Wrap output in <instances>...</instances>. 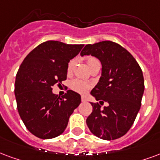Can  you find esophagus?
Masks as SVG:
<instances>
[{"instance_id": "1", "label": "esophagus", "mask_w": 160, "mask_h": 160, "mask_svg": "<svg viewBox=\"0 0 160 160\" xmlns=\"http://www.w3.org/2000/svg\"><path fill=\"white\" fill-rule=\"evenodd\" d=\"M81 101L82 102H86V98L85 97H81Z\"/></svg>"}]
</instances>
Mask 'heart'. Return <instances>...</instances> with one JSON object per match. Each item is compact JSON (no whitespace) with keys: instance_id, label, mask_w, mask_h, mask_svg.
<instances>
[{"instance_id":"1","label":"heart","mask_w":160,"mask_h":160,"mask_svg":"<svg viewBox=\"0 0 160 160\" xmlns=\"http://www.w3.org/2000/svg\"><path fill=\"white\" fill-rule=\"evenodd\" d=\"M95 61H98L97 59L94 58H90L87 60V62H88V65L91 64L92 62H95ZM73 69V62H68V68H67V71L68 73H71V71ZM70 86L72 89L75 91V92H79V93H86L89 91L90 89V85L87 82H85L83 80H79V79H76V80H74L71 81Z\"/></svg>"}]
</instances>
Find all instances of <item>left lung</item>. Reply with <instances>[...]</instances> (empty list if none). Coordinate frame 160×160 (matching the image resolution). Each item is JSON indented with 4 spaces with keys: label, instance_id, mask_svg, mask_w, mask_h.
I'll return each instance as SVG.
<instances>
[{
    "label": "left lung",
    "instance_id": "obj_1",
    "mask_svg": "<svg viewBox=\"0 0 160 160\" xmlns=\"http://www.w3.org/2000/svg\"><path fill=\"white\" fill-rule=\"evenodd\" d=\"M81 57L92 55L102 63V74L91 94L102 105L91 102L92 113L86 125L92 134L103 140L123 137L134 123L144 92L142 71L128 51L109 41L88 44Z\"/></svg>",
    "mask_w": 160,
    "mask_h": 160
}]
</instances>
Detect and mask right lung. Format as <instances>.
Returning <instances> with one entry per match:
<instances>
[{"label": "right lung", "mask_w": 160, "mask_h": 160, "mask_svg": "<svg viewBox=\"0 0 160 160\" xmlns=\"http://www.w3.org/2000/svg\"><path fill=\"white\" fill-rule=\"evenodd\" d=\"M83 47L46 41L31 51L20 65L14 91L18 111L35 137L51 139L62 134L81 102L79 93L68 90L61 98L53 93L52 86L67 79L68 62Z\"/></svg>", "instance_id": "1"}]
</instances>
